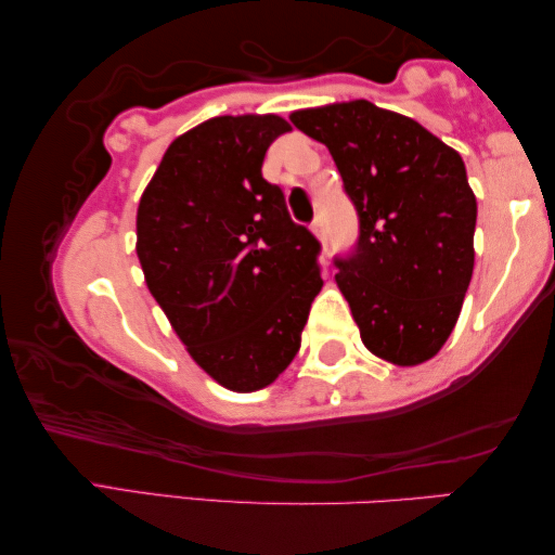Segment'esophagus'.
<instances>
[{
	"label": "esophagus",
	"mask_w": 555,
	"mask_h": 555,
	"mask_svg": "<svg viewBox=\"0 0 555 555\" xmlns=\"http://www.w3.org/2000/svg\"><path fill=\"white\" fill-rule=\"evenodd\" d=\"M312 231H314L317 238H324V216L322 214L312 221Z\"/></svg>",
	"instance_id": "1"
}]
</instances>
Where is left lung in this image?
Here are the masks:
<instances>
[{
    "label": "left lung",
    "mask_w": 555,
    "mask_h": 555,
    "mask_svg": "<svg viewBox=\"0 0 555 555\" xmlns=\"http://www.w3.org/2000/svg\"><path fill=\"white\" fill-rule=\"evenodd\" d=\"M289 120L326 144L359 216L334 258L361 341L396 366L433 359L455 330L475 268L477 198L460 154L411 117L369 100L307 107Z\"/></svg>",
    "instance_id": "obj_1"
}]
</instances>
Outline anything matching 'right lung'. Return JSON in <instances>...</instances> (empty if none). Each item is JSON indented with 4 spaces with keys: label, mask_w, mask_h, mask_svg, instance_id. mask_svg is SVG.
I'll return each instance as SVG.
<instances>
[{
    "label": "right lung",
    "mask_w": 555,
    "mask_h": 555,
    "mask_svg": "<svg viewBox=\"0 0 555 555\" xmlns=\"http://www.w3.org/2000/svg\"><path fill=\"white\" fill-rule=\"evenodd\" d=\"M278 115L211 117L169 144L138 208V258L152 297L208 376L266 388L299 351L322 289V245L262 179Z\"/></svg>",
    "instance_id": "add662e5"
}]
</instances>
